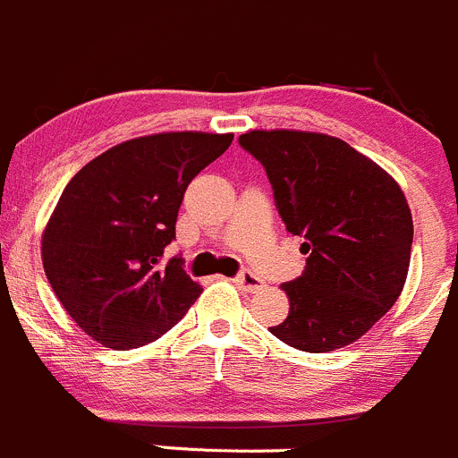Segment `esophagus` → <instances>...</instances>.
I'll return each mask as SVG.
<instances>
[{
	"label": "esophagus",
	"mask_w": 458,
	"mask_h": 458,
	"mask_svg": "<svg viewBox=\"0 0 458 458\" xmlns=\"http://www.w3.org/2000/svg\"><path fill=\"white\" fill-rule=\"evenodd\" d=\"M233 283H235V287L242 289V292H249V293H256V292H260L262 287H265L262 278H258L253 271H247V269L240 271V274L233 278Z\"/></svg>",
	"instance_id": "esophagus-1"
}]
</instances>
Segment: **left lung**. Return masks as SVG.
<instances>
[{
	"instance_id": "left-lung-1",
	"label": "left lung",
	"mask_w": 458,
	"mask_h": 458,
	"mask_svg": "<svg viewBox=\"0 0 458 458\" xmlns=\"http://www.w3.org/2000/svg\"><path fill=\"white\" fill-rule=\"evenodd\" d=\"M238 142L265 166L284 227L305 238V271L280 284L289 314L269 332L311 354L352 345L405 284L414 238L405 193L377 162L332 135L249 131Z\"/></svg>"
}]
</instances>
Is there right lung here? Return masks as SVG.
<instances>
[{
	"label": "right lung",
	"instance_id": "add662e5",
	"mask_svg": "<svg viewBox=\"0 0 458 458\" xmlns=\"http://www.w3.org/2000/svg\"><path fill=\"white\" fill-rule=\"evenodd\" d=\"M233 133L171 131L126 140L81 166L42 233V262L66 314L93 341L133 350L169 332L200 296L165 251L189 182Z\"/></svg>",
	"mask_w": 458,
	"mask_h": 458
}]
</instances>
